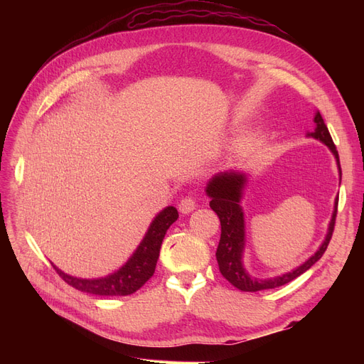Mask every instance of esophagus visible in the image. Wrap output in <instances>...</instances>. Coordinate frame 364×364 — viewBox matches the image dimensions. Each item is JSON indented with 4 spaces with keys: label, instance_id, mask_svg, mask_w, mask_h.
<instances>
[{
    "label": "esophagus",
    "instance_id": "esophagus-1",
    "mask_svg": "<svg viewBox=\"0 0 364 364\" xmlns=\"http://www.w3.org/2000/svg\"><path fill=\"white\" fill-rule=\"evenodd\" d=\"M194 209H196V200L191 196L183 197V199L179 202V211L182 214H190L191 211H194Z\"/></svg>",
    "mask_w": 364,
    "mask_h": 364
}]
</instances>
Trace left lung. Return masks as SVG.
I'll use <instances>...</instances> for the list:
<instances>
[{
	"label": "left lung",
	"instance_id": "left-lung-1",
	"mask_svg": "<svg viewBox=\"0 0 364 364\" xmlns=\"http://www.w3.org/2000/svg\"><path fill=\"white\" fill-rule=\"evenodd\" d=\"M314 123H316V129L314 132H311V134H308V136H313L321 142H323V144L328 146V149L333 151V155L337 161L338 174L341 179L338 151L334 146L331 135H329V130L325 124L321 112H316ZM245 185H246V174L232 171V170L215 174L206 185V194L211 197L209 206H211L213 211L218 215L220 225H222V235H220L218 247L215 252L218 269H220V273H222L223 277L234 285V287H237L241 291H259V290H267V289H277L284 284H289L294 278L301 277L304 272H306L313 266V264H316L322 258L329 245V240H331L334 232L338 196L336 197L334 211H333L331 222H329V226H328L326 237L314 255L308 258L304 264H301L299 267H296L291 272L284 273L281 277L258 279V278L250 277L243 266V252H245L246 238H245V214H243V208L240 206V202H241V197H243Z\"/></svg>",
	"mask_w": 364,
	"mask_h": 364
}]
</instances>
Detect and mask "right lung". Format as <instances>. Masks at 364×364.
<instances>
[{"mask_svg": "<svg viewBox=\"0 0 364 364\" xmlns=\"http://www.w3.org/2000/svg\"><path fill=\"white\" fill-rule=\"evenodd\" d=\"M179 213L174 206H167L155 217L146 237L142 238L135 253L129 258L119 270L105 278L82 279L70 277L56 266H53L59 273V277L70 284L71 287L98 296H127L139 290L155 273L156 262L159 258V250L162 240L167 234L168 228L178 220Z\"/></svg>", "mask_w": 364, "mask_h": 364, "instance_id": "add662e5", "label": "right lung"}]
</instances>
